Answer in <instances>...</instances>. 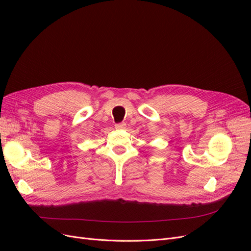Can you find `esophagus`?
Here are the masks:
<instances>
[{
	"label": "esophagus",
	"instance_id": "obj_1",
	"mask_svg": "<svg viewBox=\"0 0 251 251\" xmlns=\"http://www.w3.org/2000/svg\"><path fill=\"white\" fill-rule=\"evenodd\" d=\"M115 127L118 128V130H123V128L126 127V123H119L115 125Z\"/></svg>",
	"mask_w": 251,
	"mask_h": 251
}]
</instances>
